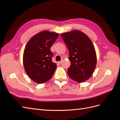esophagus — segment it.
<instances>
[{
	"label": "esophagus",
	"instance_id": "esophagus-1",
	"mask_svg": "<svg viewBox=\"0 0 120 120\" xmlns=\"http://www.w3.org/2000/svg\"><path fill=\"white\" fill-rule=\"evenodd\" d=\"M58 63H59V64H61V63H62V61H59V62H58Z\"/></svg>",
	"mask_w": 120,
	"mask_h": 120
}]
</instances>
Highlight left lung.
<instances>
[{
  "instance_id": "1",
  "label": "left lung",
  "mask_w": 120,
  "mask_h": 120,
  "mask_svg": "<svg viewBox=\"0 0 120 120\" xmlns=\"http://www.w3.org/2000/svg\"><path fill=\"white\" fill-rule=\"evenodd\" d=\"M69 50L71 64L67 73L77 82H84L94 72L97 58L94 44L86 34L79 30L61 34Z\"/></svg>"
}]
</instances>
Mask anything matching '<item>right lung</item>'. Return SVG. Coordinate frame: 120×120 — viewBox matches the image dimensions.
I'll use <instances>...</instances> for the list:
<instances>
[{"label":"right lung","mask_w":120,"mask_h":120,"mask_svg":"<svg viewBox=\"0 0 120 120\" xmlns=\"http://www.w3.org/2000/svg\"><path fill=\"white\" fill-rule=\"evenodd\" d=\"M59 34L43 30L36 34L27 43L23 54V65L30 79L37 83L49 80L54 73L57 65L51 59L50 50Z\"/></svg>","instance_id":"obj_1"}]
</instances>
